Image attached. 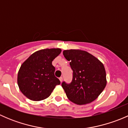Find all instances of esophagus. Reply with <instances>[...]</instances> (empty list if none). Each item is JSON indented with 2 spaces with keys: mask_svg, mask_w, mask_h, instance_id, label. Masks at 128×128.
Wrapping results in <instances>:
<instances>
[{
  "mask_svg": "<svg viewBox=\"0 0 128 128\" xmlns=\"http://www.w3.org/2000/svg\"><path fill=\"white\" fill-rule=\"evenodd\" d=\"M59 80H60V82H62V81H63V78L62 77H60V78H59Z\"/></svg>",
  "mask_w": 128,
  "mask_h": 128,
  "instance_id": "esophagus-1",
  "label": "esophagus"
}]
</instances>
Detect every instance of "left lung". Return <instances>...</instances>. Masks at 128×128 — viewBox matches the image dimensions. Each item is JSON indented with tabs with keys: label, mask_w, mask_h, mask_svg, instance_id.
Listing matches in <instances>:
<instances>
[{
	"label": "left lung",
	"mask_w": 128,
	"mask_h": 128,
	"mask_svg": "<svg viewBox=\"0 0 128 128\" xmlns=\"http://www.w3.org/2000/svg\"><path fill=\"white\" fill-rule=\"evenodd\" d=\"M63 55L70 61L73 71L71 83L62 84L67 97L78 105L90 104L98 97L106 85L104 64L96 57L81 50H64Z\"/></svg>",
	"instance_id": "8db88e82"
}]
</instances>
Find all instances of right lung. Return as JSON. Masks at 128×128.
<instances>
[{"mask_svg": "<svg viewBox=\"0 0 128 128\" xmlns=\"http://www.w3.org/2000/svg\"><path fill=\"white\" fill-rule=\"evenodd\" d=\"M61 49H44L32 54L23 62L17 76L20 91L33 101L44 100L50 96L60 81L54 76L52 62Z\"/></svg>", "mask_w": 128, "mask_h": 128, "instance_id": "add662e5", "label": "right lung"}]
</instances>
